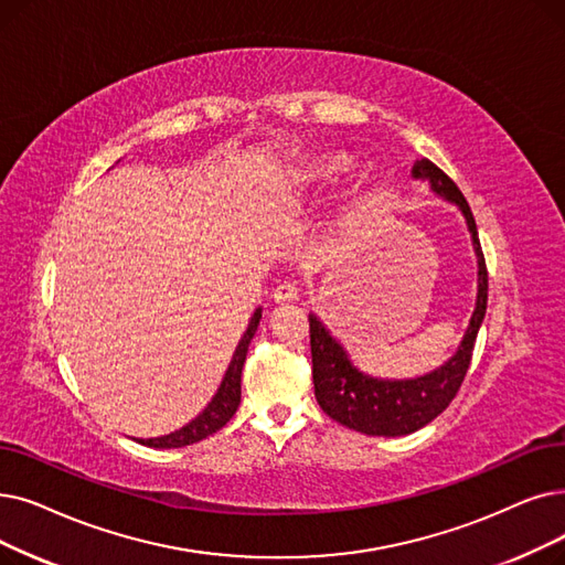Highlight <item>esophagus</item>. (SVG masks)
I'll return each instance as SVG.
<instances>
[{"mask_svg": "<svg viewBox=\"0 0 565 565\" xmlns=\"http://www.w3.org/2000/svg\"><path fill=\"white\" fill-rule=\"evenodd\" d=\"M273 298L277 305H288V302H296L300 298V288L296 281H284L275 288Z\"/></svg>", "mask_w": 565, "mask_h": 565, "instance_id": "obj_1", "label": "esophagus"}]
</instances>
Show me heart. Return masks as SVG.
Returning <instances> with one entry per match:
<instances>
[{
	"label": "heart",
	"mask_w": 565,
	"mask_h": 565,
	"mask_svg": "<svg viewBox=\"0 0 565 565\" xmlns=\"http://www.w3.org/2000/svg\"><path fill=\"white\" fill-rule=\"evenodd\" d=\"M347 166H349V159H347V157L332 154V157L323 159L321 166H318V168L313 170V178H332V175L341 173V170H347Z\"/></svg>",
	"instance_id": "obj_1"
}]
</instances>
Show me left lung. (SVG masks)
Instances as JSON below:
<instances>
[{
  "instance_id": "1",
  "label": "left lung",
  "mask_w": 565,
  "mask_h": 565,
  "mask_svg": "<svg viewBox=\"0 0 565 565\" xmlns=\"http://www.w3.org/2000/svg\"><path fill=\"white\" fill-rule=\"evenodd\" d=\"M413 178L429 182L431 191L459 207L469 226L478 256V298L471 323L463 332L457 353L438 370L415 379H374L360 372L347 349L330 334L318 316L309 313L311 364L316 402L339 425L366 436H404L429 425L455 399L469 372L473 343L487 311V267L480 249L473 212L457 184L429 159L415 161Z\"/></svg>"
}]
</instances>
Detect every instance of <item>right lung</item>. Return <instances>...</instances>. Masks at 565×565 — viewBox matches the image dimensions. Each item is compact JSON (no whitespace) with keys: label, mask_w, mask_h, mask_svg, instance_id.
Listing matches in <instances>:
<instances>
[{"label":"right lung","mask_w":565,"mask_h":565,"mask_svg":"<svg viewBox=\"0 0 565 565\" xmlns=\"http://www.w3.org/2000/svg\"><path fill=\"white\" fill-rule=\"evenodd\" d=\"M260 313L263 311L258 307L252 316L247 332L242 334V339L237 343V349L233 353V360H231L228 370L224 374L222 385H218L216 395L203 408V413L195 415V418L189 425H184L182 429H178L173 434H166V436H159V438H138V444H142L147 448H184V446H191V444H199V440L218 431L233 418L237 406H239V397H242V385H239L242 366H244V360H247L249 343H252V339L258 330Z\"/></svg>","instance_id":"1"}]
</instances>
